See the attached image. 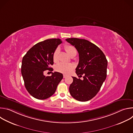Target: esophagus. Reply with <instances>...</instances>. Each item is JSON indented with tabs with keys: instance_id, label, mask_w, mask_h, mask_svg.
<instances>
[{
	"instance_id": "34e87169",
	"label": "esophagus",
	"mask_w": 133,
	"mask_h": 133,
	"mask_svg": "<svg viewBox=\"0 0 133 133\" xmlns=\"http://www.w3.org/2000/svg\"><path fill=\"white\" fill-rule=\"evenodd\" d=\"M67 76H68L67 75H65V74L63 75V77H64V78H66Z\"/></svg>"
}]
</instances>
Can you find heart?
<instances>
[{
	"mask_svg": "<svg viewBox=\"0 0 133 133\" xmlns=\"http://www.w3.org/2000/svg\"><path fill=\"white\" fill-rule=\"evenodd\" d=\"M65 50L67 52V53L70 55L74 52H77L76 49L75 48L74 46L70 45H67L65 47ZM59 53V49L57 48L56 49L53 54H52V58L53 61L56 62L58 61V56ZM74 66L72 64H68V63H60L58 64L56 66V70L60 72L65 74H68L71 72L72 70L74 69Z\"/></svg>",
	"mask_w": 133,
	"mask_h": 133,
	"instance_id": "b5f03b06",
	"label": "heart"
}]
</instances>
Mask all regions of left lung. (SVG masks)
<instances>
[{
  "label": "left lung",
  "instance_id": "left-lung-1",
  "mask_svg": "<svg viewBox=\"0 0 133 133\" xmlns=\"http://www.w3.org/2000/svg\"><path fill=\"white\" fill-rule=\"evenodd\" d=\"M66 41L74 46L79 54V63L76 73L83 80L72 77L69 86L71 96L78 101L86 102L96 95L107 76V60L103 52L87 40L76 38Z\"/></svg>",
  "mask_w": 133,
  "mask_h": 133
}]
</instances>
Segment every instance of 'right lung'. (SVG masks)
<instances>
[{"mask_svg":"<svg viewBox=\"0 0 133 133\" xmlns=\"http://www.w3.org/2000/svg\"><path fill=\"white\" fill-rule=\"evenodd\" d=\"M62 43L59 38L39 42L23 57L21 71L25 86L36 99H45L52 96L63 78V74L58 72H52L50 76H46L44 74L45 70H53L50 67L54 64L52 54Z\"/></svg>","mask_w":133,"mask_h":133,"instance_id":"right-lung-1","label":"right lung"}]
</instances>
